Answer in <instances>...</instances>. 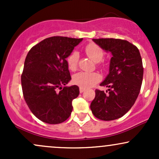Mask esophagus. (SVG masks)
Returning <instances> with one entry per match:
<instances>
[{"label": "esophagus", "instance_id": "34e87169", "mask_svg": "<svg viewBox=\"0 0 159 159\" xmlns=\"http://www.w3.org/2000/svg\"><path fill=\"white\" fill-rule=\"evenodd\" d=\"M85 90H86V89L84 88V87H79V90H80V93H82L83 92H84Z\"/></svg>", "mask_w": 159, "mask_h": 159}]
</instances>
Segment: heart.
<instances>
[{"label": "heart", "instance_id": "1", "mask_svg": "<svg viewBox=\"0 0 159 159\" xmlns=\"http://www.w3.org/2000/svg\"><path fill=\"white\" fill-rule=\"evenodd\" d=\"M85 52L89 57L96 62L101 61L104 56L102 49L96 44H89L85 48ZM78 61V53L73 52L67 57V64L70 70H75ZM101 76L97 72H80L73 76V83L82 87H90L99 81Z\"/></svg>", "mask_w": 159, "mask_h": 159}]
</instances>
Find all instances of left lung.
<instances>
[{
  "instance_id": "obj_1",
  "label": "left lung",
  "mask_w": 159,
  "mask_h": 159,
  "mask_svg": "<svg viewBox=\"0 0 159 159\" xmlns=\"http://www.w3.org/2000/svg\"><path fill=\"white\" fill-rule=\"evenodd\" d=\"M103 50L112 54L109 73L100 84L108 87L107 93L96 90L90 105L98 119L109 121L123 116L131 109L139 95L143 68L141 56L135 45L120 39H93Z\"/></svg>"
}]
</instances>
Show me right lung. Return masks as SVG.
Segmentation results:
<instances>
[{
	"label": "right lung",
	"mask_w": 159,
	"mask_h": 159,
	"mask_svg": "<svg viewBox=\"0 0 159 159\" xmlns=\"http://www.w3.org/2000/svg\"><path fill=\"white\" fill-rule=\"evenodd\" d=\"M83 39L52 36L29 51L21 74L23 96L31 112L48 124L61 123L72 113L79 95L78 86L63 87L71 80L66 58Z\"/></svg>",
	"instance_id": "add662e5"
}]
</instances>
